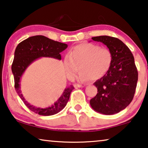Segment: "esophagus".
<instances>
[{"label": "esophagus", "mask_w": 148, "mask_h": 148, "mask_svg": "<svg viewBox=\"0 0 148 148\" xmlns=\"http://www.w3.org/2000/svg\"><path fill=\"white\" fill-rule=\"evenodd\" d=\"M74 86L75 88H82L84 86L82 84H74Z\"/></svg>", "instance_id": "1"}]
</instances>
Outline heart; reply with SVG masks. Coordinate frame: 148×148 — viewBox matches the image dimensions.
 Masks as SVG:
<instances>
[{
    "label": "heart",
    "instance_id": "obj_1",
    "mask_svg": "<svg viewBox=\"0 0 148 148\" xmlns=\"http://www.w3.org/2000/svg\"><path fill=\"white\" fill-rule=\"evenodd\" d=\"M113 56L106 48L92 43H84L75 46L64 58V68L67 76L73 79L78 67L81 71L80 80L82 82L97 80L107 74L111 67Z\"/></svg>",
    "mask_w": 148,
    "mask_h": 148
}]
</instances>
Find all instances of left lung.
Returning a JSON list of instances; mask_svg holds the SVG:
<instances>
[{"label": "left lung", "mask_w": 148, "mask_h": 148, "mask_svg": "<svg viewBox=\"0 0 148 148\" xmlns=\"http://www.w3.org/2000/svg\"><path fill=\"white\" fill-rule=\"evenodd\" d=\"M107 46L113 56L107 74L94 83L98 88L91 107L98 113L112 115L125 109L133 100L138 79L134 58L129 48L117 38L108 36L92 37Z\"/></svg>", "instance_id": "obj_1"}]
</instances>
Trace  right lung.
<instances>
[{"label":"right lung","instance_id":"obj_1","mask_svg":"<svg viewBox=\"0 0 148 148\" xmlns=\"http://www.w3.org/2000/svg\"><path fill=\"white\" fill-rule=\"evenodd\" d=\"M66 44L59 42L42 35L30 36L22 41L16 46L12 64V72L14 79L15 90L25 104L34 113L41 116H52L60 112L66 106L74 86L70 85L64 90L62 94L54 104L48 108L34 106L25 100L21 90V80L27 68L40 58L47 57L61 60L60 53L66 49Z\"/></svg>","mask_w":148,"mask_h":148}]
</instances>
